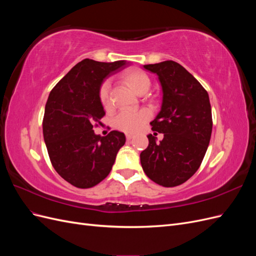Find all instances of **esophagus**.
<instances>
[{
  "mask_svg": "<svg viewBox=\"0 0 256 256\" xmlns=\"http://www.w3.org/2000/svg\"><path fill=\"white\" fill-rule=\"evenodd\" d=\"M126 138H127V141H131L134 138V136L132 134H126Z\"/></svg>",
  "mask_w": 256,
  "mask_h": 256,
  "instance_id": "obj_1",
  "label": "esophagus"
}]
</instances>
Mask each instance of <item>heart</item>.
Instances as JSON below:
<instances>
[{
    "mask_svg": "<svg viewBox=\"0 0 256 256\" xmlns=\"http://www.w3.org/2000/svg\"><path fill=\"white\" fill-rule=\"evenodd\" d=\"M124 80L129 85L130 88L136 94L142 95L148 90L150 86V79L140 69H129L122 74ZM99 100L104 108L110 106V81L106 80L99 88ZM150 114L147 110L138 111H122L114 118V126L124 132L134 134L140 130L146 120H148Z\"/></svg>",
    "mask_w": 256,
    "mask_h": 256,
    "instance_id": "heart-1",
    "label": "heart"
}]
</instances>
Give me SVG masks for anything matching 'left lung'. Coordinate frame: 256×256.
<instances>
[{
  "label": "left lung",
  "mask_w": 256,
  "mask_h": 256,
  "mask_svg": "<svg viewBox=\"0 0 256 256\" xmlns=\"http://www.w3.org/2000/svg\"><path fill=\"white\" fill-rule=\"evenodd\" d=\"M156 74L162 88L161 110L152 122L150 144L141 154L143 171L164 187L187 182L202 164L212 130L208 92L189 72L174 60L143 66Z\"/></svg>",
  "instance_id": "1"
}]
</instances>
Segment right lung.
I'll list each match as a JSON object with an SVG mask.
<instances>
[{
    "instance_id": "1",
    "label": "right lung",
    "mask_w": 256,
    "mask_h": 256,
    "mask_svg": "<svg viewBox=\"0 0 256 256\" xmlns=\"http://www.w3.org/2000/svg\"><path fill=\"white\" fill-rule=\"evenodd\" d=\"M126 64L85 58L50 92L42 120L44 143L53 168L76 188H92L104 180L126 142L120 131L102 136L92 130L106 114L99 100L100 85Z\"/></svg>"
}]
</instances>
